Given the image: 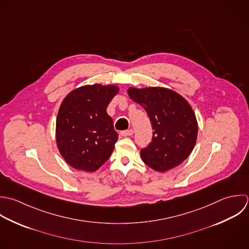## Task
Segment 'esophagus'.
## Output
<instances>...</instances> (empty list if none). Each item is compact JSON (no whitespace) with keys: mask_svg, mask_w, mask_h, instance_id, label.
Instances as JSON below:
<instances>
[{"mask_svg":"<svg viewBox=\"0 0 249 249\" xmlns=\"http://www.w3.org/2000/svg\"><path fill=\"white\" fill-rule=\"evenodd\" d=\"M121 136L123 137H128V136H132L134 134V130L133 129H130V130H125V131H121L120 132Z\"/></svg>","mask_w":249,"mask_h":249,"instance_id":"34e87169","label":"esophagus"}]
</instances>
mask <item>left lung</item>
<instances>
[{
  "instance_id": "1",
  "label": "left lung",
  "mask_w": 249,
  "mask_h": 249,
  "mask_svg": "<svg viewBox=\"0 0 249 249\" xmlns=\"http://www.w3.org/2000/svg\"><path fill=\"white\" fill-rule=\"evenodd\" d=\"M130 98L146 111L154 130L151 142L141 150L142 161L157 172L181 164L192 152L198 135L195 113L177 92L162 88H130Z\"/></svg>"
}]
</instances>
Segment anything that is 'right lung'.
Segmentation results:
<instances>
[{
    "mask_svg": "<svg viewBox=\"0 0 249 249\" xmlns=\"http://www.w3.org/2000/svg\"><path fill=\"white\" fill-rule=\"evenodd\" d=\"M117 92L113 85H86L71 92L61 104L56 142L71 167L95 172L110 157L118 134L107 107Z\"/></svg>",
    "mask_w": 249,
    "mask_h": 249,
    "instance_id": "add662e5",
    "label": "right lung"
}]
</instances>
